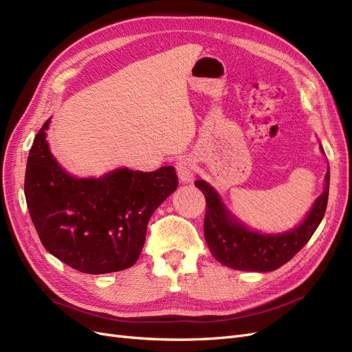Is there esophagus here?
I'll return each instance as SVG.
<instances>
[{
    "label": "esophagus",
    "instance_id": "esophagus-1",
    "mask_svg": "<svg viewBox=\"0 0 352 352\" xmlns=\"http://www.w3.org/2000/svg\"><path fill=\"white\" fill-rule=\"evenodd\" d=\"M176 170H177V176L182 182H190L195 175V164L192 163V160L184 158L177 163Z\"/></svg>",
    "mask_w": 352,
    "mask_h": 352
}]
</instances>
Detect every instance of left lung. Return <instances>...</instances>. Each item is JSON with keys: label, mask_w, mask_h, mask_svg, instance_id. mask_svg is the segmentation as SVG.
Returning a JSON list of instances; mask_svg holds the SVG:
<instances>
[{"label": "left lung", "mask_w": 352, "mask_h": 352, "mask_svg": "<svg viewBox=\"0 0 352 352\" xmlns=\"http://www.w3.org/2000/svg\"><path fill=\"white\" fill-rule=\"evenodd\" d=\"M323 150V148H322ZM329 170L323 194L314 202L307 219L296 229L280 235H260L233 219L219 194L204 180L195 186L206 197L204 236L219 263L230 269L247 272H273L289 261L310 241L326 212L329 198Z\"/></svg>", "instance_id": "1"}]
</instances>
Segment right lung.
Here are the masks:
<instances>
[{
  "mask_svg": "<svg viewBox=\"0 0 352 352\" xmlns=\"http://www.w3.org/2000/svg\"><path fill=\"white\" fill-rule=\"evenodd\" d=\"M47 127L48 122L35 136L25 176L26 204L42 245L82 273L129 269L153 212L177 188L175 167L150 173L117 168L100 179H76L52 158Z\"/></svg>",
  "mask_w": 352,
  "mask_h": 352,
  "instance_id": "1",
  "label": "right lung"
}]
</instances>
